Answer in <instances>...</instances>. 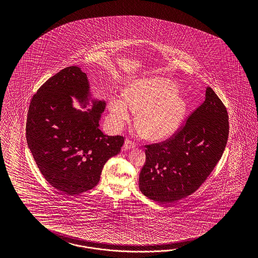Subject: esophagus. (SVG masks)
Instances as JSON below:
<instances>
[{
    "instance_id": "34e87169",
    "label": "esophagus",
    "mask_w": 258,
    "mask_h": 258,
    "mask_svg": "<svg viewBox=\"0 0 258 258\" xmlns=\"http://www.w3.org/2000/svg\"><path fill=\"white\" fill-rule=\"evenodd\" d=\"M135 146L136 145H135L134 142L130 140V139H125V143H124V149H125V150L133 149V148H135Z\"/></svg>"
}]
</instances>
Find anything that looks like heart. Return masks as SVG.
<instances>
[{"label":"heart","instance_id":"heart-1","mask_svg":"<svg viewBox=\"0 0 258 258\" xmlns=\"http://www.w3.org/2000/svg\"><path fill=\"white\" fill-rule=\"evenodd\" d=\"M177 87L164 79L133 82L125 97L114 96L109 103L112 124L122 127L131 120L133 111H140L137 124L149 140H164L176 132L186 111L184 100L176 95Z\"/></svg>","mask_w":258,"mask_h":258}]
</instances>
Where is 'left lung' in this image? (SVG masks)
I'll use <instances>...</instances> for the list:
<instances>
[{
  "mask_svg": "<svg viewBox=\"0 0 258 258\" xmlns=\"http://www.w3.org/2000/svg\"><path fill=\"white\" fill-rule=\"evenodd\" d=\"M229 121L225 106L210 87L205 100L169 139L146 146L139 176L141 192L170 203L200 187L219 163L226 147Z\"/></svg>",
  "mask_w": 258,
  "mask_h": 258,
  "instance_id": "obj_1",
  "label": "left lung"
}]
</instances>
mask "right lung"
<instances>
[{
	"label": "right lung",
	"instance_id": "1",
	"mask_svg": "<svg viewBox=\"0 0 258 258\" xmlns=\"http://www.w3.org/2000/svg\"><path fill=\"white\" fill-rule=\"evenodd\" d=\"M75 97L84 108L72 106ZM104 100L92 99L86 73L70 66L49 78L34 94L27 113L26 141L45 180L64 194L74 196L94 188L104 164L117 155L124 137L99 130Z\"/></svg>",
	"mask_w": 258,
	"mask_h": 258
}]
</instances>
